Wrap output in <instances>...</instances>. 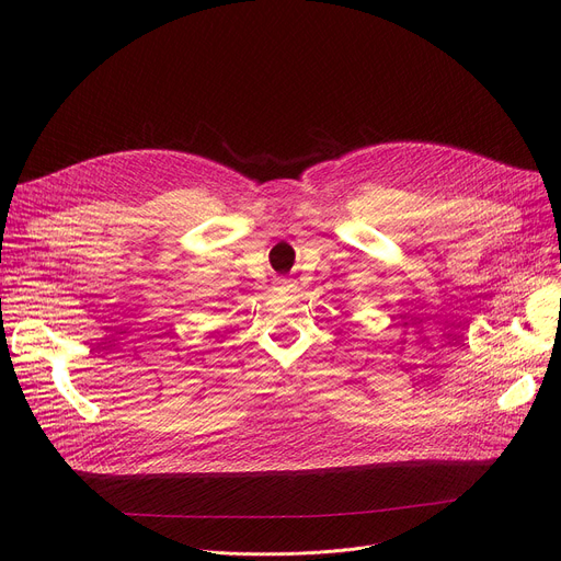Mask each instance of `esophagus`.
Returning a JSON list of instances; mask_svg holds the SVG:
<instances>
[{
  "label": "esophagus",
  "instance_id": "1",
  "mask_svg": "<svg viewBox=\"0 0 561 561\" xmlns=\"http://www.w3.org/2000/svg\"><path fill=\"white\" fill-rule=\"evenodd\" d=\"M277 284H279V286H282V288H293V284H290V282H288V279H279V282H277Z\"/></svg>",
  "mask_w": 561,
  "mask_h": 561
}]
</instances>
